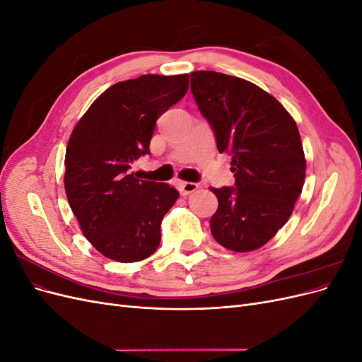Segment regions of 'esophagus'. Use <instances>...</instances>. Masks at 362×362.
Here are the masks:
<instances>
[{"instance_id":"obj_1","label":"esophagus","mask_w":362,"mask_h":362,"mask_svg":"<svg viewBox=\"0 0 362 362\" xmlns=\"http://www.w3.org/2000/svg\"><path fill=\"white\" fill-rule=\"evenodd\" d=\"M178 185H180V192L184 196H187V194H190V193H193V192H196V190L199 189V184L190 182V181H181Z\"/></svg>"}]
</instances>
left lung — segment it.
I'll return each instance as SVG.
<instances>
[{
	"mask_svg": "<svg viewBox=\"0 0 362 362\" xmlns=\"http://www.w3.org/2000/svg\"><path fill=\"white\" fill-rule=\"evenodd\" d=\"M190 89L218 152L231 156L235 178L234 187L211 189L218 201L211 234L229 250H255L287 223L302 193L306 161L298 125L275 98L238 76L196 71Z\"/></svg>",
	"mask_w": 362,
	"mask_h": 362,
	"instance_id": "left-lung-1",
	"label": "left lung"
}]
</instances>
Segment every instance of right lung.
<instances>
[{
  "label": "right lung",
  "instance_id": "1",
  "mask_svg": "<svg viewBox=\"0 0 362 362\" xmlns=\"http://www.w3.org/2000/svg\"><path fill=\"white\" fill-rule=\"evenodd\" d=\"M189 89V74L141 75L113 84L75 125L64 157V190L84 237L107 258L136 262L157 250L160 226L180 193L137 180L157 119Z\"/></svg>",
  "mask_w": 362,
  "mask_h": 362
}]
</instances>
